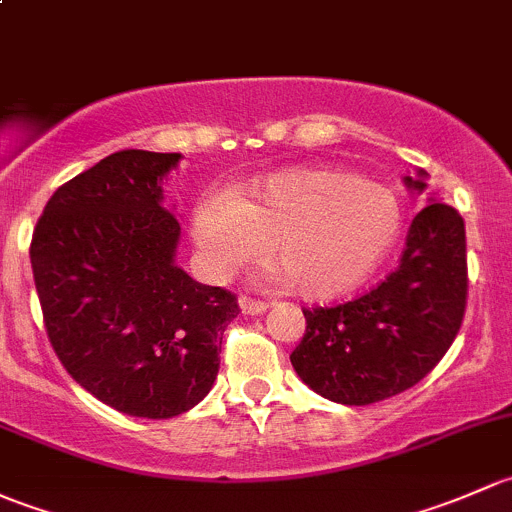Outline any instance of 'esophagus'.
I'll return each instance as SVG.
<instances>
[{
    "label": "esophagus",
    "instance_id": "34e87169",
    "mask_svg": "<svg viewBox=\"0 0 512 512\" xmlns=\"http://www.w3.org/2000/svg\"><path fill=\"white\" fill-rule=\"evenodd\" d=\"M239 305L246 315H263L268 308V303H263V300H256V298H249V295H241Z\"/></svg>",
    "mask_w": 512,
    "mask_h": 512
}]
</instances>
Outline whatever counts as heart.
<instances>
[{"label":"heart","mask_w":512,"mask_h":512,"mask_svg":"<svg viewBox=\"0 0 512 512\" xmlns=\"http://www.w3.org/2000/svg\"><path fill=\"white\" fill-rule=\"evenodd\" d=\"M402 199L355 172L288 170L236 197L212 192L194 209V244L209 276L221 278L268 246L291 288L330 300L360 288L402 234Z\"/></svg>","instance_id":"1"}]
</instances>
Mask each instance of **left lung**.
<instances>
[{
  "label": "left lung",
  "mask_w": 512,
  "mask_h": 512,
  "mask_svg": "<svg viewBox=\"0 0 512 512\" xmlns=\"http://www.w3.org/2000/svg\"><path fill=\"white\" fill-rule=\"evenodd\" d=\"M404 184L421 194L426 172ZM466 295V226L431 197L409 226L397 271L350 303L303 310L293 370L320 397L347 407L394 397L439 365L461 330Z\"/></svg>",
  "instance_id": "left-lung-1"
}]
</instances>
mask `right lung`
Wrapping results in <instances>:
<instances>
[{
    "instance_id": "obj_1",
    "label": "right lung",
    "mask_w": 512,
    "mask_h": 512,
    "mask_svg": "<svg viewBox=\"0 0 512 512\" xmlns=\"http://www.w3.org/2000/svg\"><path fill=\"white\" fill-rule=\"evenodd\" d=\"M179 152L120 150L61 184L31 239L51 347L108 407L172 419L197 407L219 372L236 295L175 263L179 221L162 179Z\"/></svg>"
}]
</instances>
